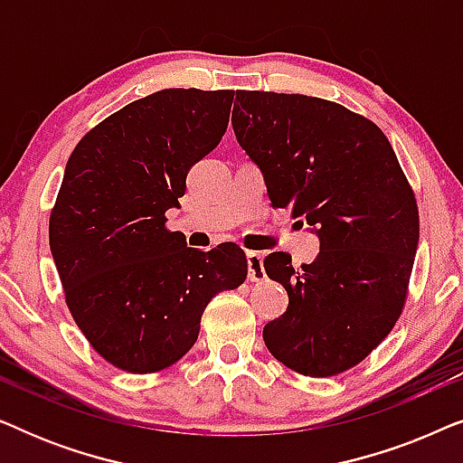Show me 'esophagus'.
<instances>
[{
	"label": "esophagus",
	"mask_w": 463,
	"mask_h": 463,
	"mask_svg": "<svg viewBox=\"0 0 463 463\" xmlns=\"http://www.w3.org/2000/svg\"><path fill=\"white\" fill-rule=\"evenodd\" d=\"M249 278L252 282L265 280V269H263V255L261 252H249Z\"/></svg>",
	"instance_id": "obj_1"
}]
</instances>
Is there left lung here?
Wrapping results in <instances>:
<instances>
[{
    "instance_id": "1",
    "label": "left lung",
    "mask_w": 463,
    "mask_h": 463,
    "mask_svg": "<svg viewBox=\"0 0 463 463\" xmlns=\"http://www.w3.org/2000/svg\"><path fill=\"white\" fill-rule=\"evenodd\" d=\"M232 124L271 206H288L320 238L301 269L287 252L265 257L288 293L287 312L263 328L265 345L301 375H339L402 314L420 242L413 189L379 126L333 100L238 90Z\"/></svg>"
}]
</instances>
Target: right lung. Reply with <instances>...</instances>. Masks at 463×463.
I'll list each match as a JSON object with an SVG mask.
<instances>
[{"label": "right lung", "mask_w": 463, "mask_h": 463, "mask_svg": "<svg viewBox=\"0 0 463 463\" xmlns=\"http://www.w3.org/2000/svg\"><path fill=\"white\" fill-rule=\"evenodd\" d=\"M233 90L168 88L75 145L50 213V250L75 325L118 369L145 375L192 350L202 314L246 280L240 246L202 252L166 230L189 168L217 147Z\"/></svg>", "instance_id": "right-lung-1"}]
</instances>
